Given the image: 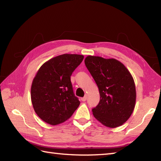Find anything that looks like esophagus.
Segmentation results:
<instances>
[{
	"instance_id": "1",
	"label": "esophagus",
	"mask_w": 161,
	"mask_h": 161,
	"mask_svg": "<svg viewBox=\"0 0 161 161\" xmlns=\"http://www.w3.org/2000/svg\"><path fill=\"white\" fill-rule=\"evenodd\" d=\"M87 100V95H85L84 97H81V100L82 101V102H85Z\"/></svg>"
}]
</instances>
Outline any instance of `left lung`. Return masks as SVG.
Instances as JSON below:
<instances>
[{
	"mask_svg": "<svg viewBox=\"0 0 161 161\" xmlns=\"http://www.w3.org/2000/svg\"><path fill=\"white\" fill-rule=\"evenodd\" d=\"M84 63L100 95L99 104L92 109L94 117L107 127L122 125L136 105V86L132 75L115 59L88 55Z\"/></svg>",
	"mask_w": 161,
	"mask_h": 161,
	"instance_id": "left-lung-1",
	"label": "left lung"
}]
</instances>
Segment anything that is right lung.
<instances>
[{
	"instance_id": "right-lung-1",
	"label": "right lung",
	"mask_w": 161,
	"mask_h": 161,
	"mask_svg": "<svg viewBox=\"0 0 161 161\" xmlns=\"http://www.w3.org/2000/svg\"><path fill=\"white\" fill-rule=\"evenodd\" d=\"M83 59L80 54H64L46 61L37 71L31 86V100L37 115L47 124L65 122L80 106L70 76Z\"/></svg>"
}]
</instances>
